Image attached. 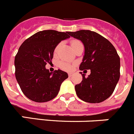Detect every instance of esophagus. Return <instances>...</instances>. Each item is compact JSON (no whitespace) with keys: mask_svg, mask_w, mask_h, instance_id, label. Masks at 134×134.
Listing matches in <instances>:
<instances>
[{"mask_svg":"<svg viewBox=\"0 0 134 134\" xmlns=\"http://www.w3.org/2000/svg\"><path fill=\"white\" fill-rule=\"evenodd\" d=\"M68 75H69V77H71V76L73 75V74H72V73H69L68 74Z\"/></svg>","mask_w":134,"mask_h":134,"instance_id":"obj_1","label":"esophagus"}]
</instances>
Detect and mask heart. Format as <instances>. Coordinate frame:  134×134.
<instances>
[{"mask_svg":"<svg viewBox=\"0 0 134 134\" xmlns=\"http://www.w3.org/2000/svg\"><path fill=\"white\" fill-rule=\"evenodd\" d=\"M81 42L80 41L77 40V39H73V40H72L71 41V45L72 48H73V49L75 47H77L78 44H81ZM60 45H61V43H59V44L56 47V48H55V53L57 52V51L58 48L59 47ZM59 66L61 69H64V70H66V71H71V70L72 69V68H73V66H72L71 65L69 64V63H65V62L60 63Z\"/></svg>","mask_w":134,"mask_h":134,"instance_id":"obj_1","label":"heart"}]
</instances>
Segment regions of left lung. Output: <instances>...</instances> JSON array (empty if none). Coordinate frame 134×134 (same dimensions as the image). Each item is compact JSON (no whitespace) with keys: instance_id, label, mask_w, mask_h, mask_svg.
<instances>
[{"instance_id":"obj_1","label":"left lung","mask_w":134,"mask_h":134,"mask_svg":"<svg viewBox=\"0 0 134 134\" xmlns=\"http://www.w3.org/2000/svg\"><path fill=\"white\" fill-rule=\"evenodd\" d=\"M83 43L85 55L79 69L91 74L75 86L79 99L88 103H100L110 97L120 77V59L114 45L99 34L90 30L69 32Z\"/></svg>"}]
</instances>
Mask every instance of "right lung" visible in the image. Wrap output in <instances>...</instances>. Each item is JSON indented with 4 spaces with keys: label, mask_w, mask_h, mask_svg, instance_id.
<instances>
[{
    "label": "right lung",
    "mask_w": 134,
    "mask_h": 134,
    "mask_svg": "<svg viewBox=\"0 0 134 134\" xmlns=\"http://www.w3.org/2000/svg\"><path fill=\"white\" fill-rule=\"evenodd\" d=\"M69 32L44 30L25 41L14 59L15 77L25 96L33 102L42 103L55 98L61 83L68 74L61 70L53 73L45 68L51 63L57 45L69 38Z\"/></svg>",
    "instance_id": "obj_1"
}]
</instances>
